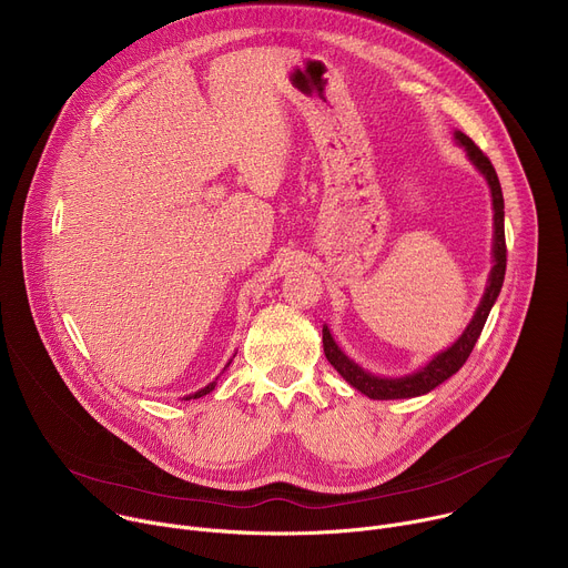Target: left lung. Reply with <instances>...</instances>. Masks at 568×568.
<instances>
[{
	"label": "left lung",
	"instance_id": "left-lung-1",
	"mask_svg": "<svg viewBox=\"0 0 568 568\" xmlns=\"http://www.w3.org/2000/svg\"><path fill=\"white\" fill-rule=\"evenodd\" d=\"M454 139L465 148L467 156L471 164L478 169V173L488 180L490 193H493V209H495V242H493V256L495 265L490 270L488 285H485L483 298L469 321V326L463 331V335L443 353H438L427 366L420 371L404 375V377H379L368 371H364L359 364H355L351 357L342 353V348L335 344L328 326H323V353H326L328 362L335 366V371L357 390L368 395L371 399H402V397H416L434 390L438 384L449 379L469 357L476 339L480 337V331L488 321V314L501 292L504 276H506V231H504V193L501 184L497 178L495 166L490 164V159L483 154V150L463 132H454Z\"/></svg>",
	"mask_w": 568,
	"mask_h": 568
}]
</instances>
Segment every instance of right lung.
I'll use <instances>...</instances> for the list:
<instances>
[{
    "mask_svg": "<svg viewBox=\"0 0 568 568\" xmlns=\"http://www.w3.org/2000/svg\"><path fill=\"white\" fill-rule=\"evenodd\" d=\"M215 388V382H211L209 386H204V388H200L197 393H193V395H186L184 399H197V397H202V395H206V393H211Z\"/></svg>",
    "mask_w": 568,
    "mask_h": 568,
    "instance_id": "add662e5",
    "label": "right lung"
}]
</instances>
